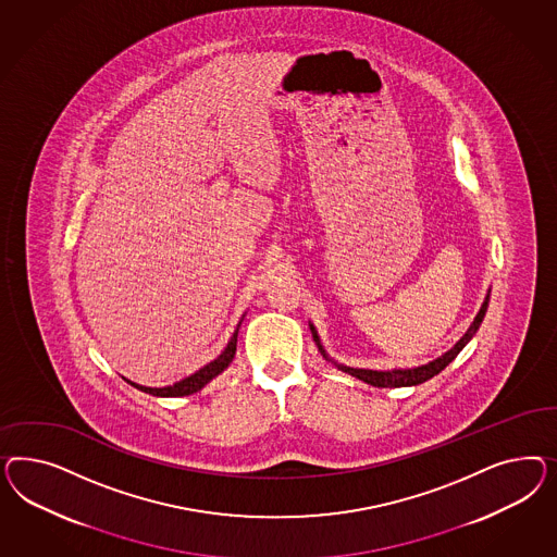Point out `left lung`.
<instances>
[{
    "mask_svg": "<svg viewBox=\"0 0 557 557\" xmlns=\"http://www.w3.org/2000/svg\"><path fill=\"white\" fill-rule=\"evenodd\" d=\"M488 302L490 289L488 294H486V298H484V302L480 306V310H478V314H475V319H473L472 324H470V329L466 331V335L459 338L449 351H445V354L437 357V359H433V361H429V363H424V366H417V368L363 370V368H349V366H343V363H338L335 359H331L329 354L324 351L321 337H319V331H317V326H314L312 322H310V331H312V338H314V343H317V347H319V351H321L322 357H324L326 361L335 363L338 370L345 371V373H349V375H354L357 380H361V382H366V384H370V386H375V388H408V386H419L422 382L431 380L433 375H437L438 371L445 370V368L456 359L457 354H459V351H461V349L472 341L473 335L478 333L480 324H482L484 317H486V312H488Z\"/></svg>",
    "mask_w": 557,
    "mask_h": 557,
    "instance_id": "8db88e82",
    "label": "left lung"
}]
</instances>
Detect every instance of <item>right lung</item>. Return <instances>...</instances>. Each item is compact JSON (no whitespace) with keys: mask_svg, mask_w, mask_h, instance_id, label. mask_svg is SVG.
<instances>
[{"mask_svg":"<svg viewBox=\"0 0 557 557\" xmlns=\"http://www.w3.org/2000/svg\"><path fill=\"white\" fill-rule=\"evenodd\" d=\"M243 319H245V314H243ZM243 319H240V322H243ZM240 322L236 324L235 333H233V337L228 341V345L224 347V351H222L214 361L206 363L203 368H200L198 371H194L191 375H187L184 380L175 382L173 386H165V388H147V386L135 384V382H131V384H133L135 388L140 389V392H147V394L159 396V398L189 396V394H194V392L202 389L208 382H212L219 373H222V371L226 370V368L233 363V359H235L236 354V337H238V326H240Z\"/></svg>","mask_w":557,"mask_h":557,"instance_id":"1","label":"right lung"}]
</instances>
